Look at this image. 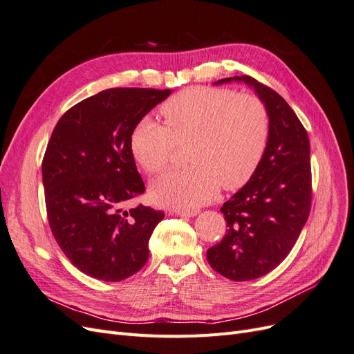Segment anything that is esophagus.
<instances>
[{
    "instance_id": "esophagus-1",
    "label": "esophagus",
    "mask_w": 354,
    "mask_h": 354,
    "mask_svg": "<svg viewBox=\"0 0 354 354\" xmlns=\"http://www.w3.org/2000/svg\"><path fill=\"white\" fill-rule=\"evenodd\" d=\"M174 212L180 217H194L199 214V209H176Z\"/></svg>"
}]
</instances>
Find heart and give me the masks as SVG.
<instances>
[{"label":"heart","instance_id":"heart-1","mask_svg":"<svg viewBox=\"0 0 354 354\" xmlns=\"http://www.w3.org/2000/svg\"><path fill=\"white\" fill-rule=\"evenodd\" d=\"M165 125L143 118L133 128L130 151L147 174L169 165L177 145H187L189 167L169 171L152 186V198L180 209L243 187L259 169L270 138V116L252 94L192 87L160 104Z\"/></svg>","mask_w":354,"mask_h":354}]
</instances>
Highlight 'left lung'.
Returning <instances> with one entry per match:
<instances>
[{
	"label": "left lung",
	"mask_w": 354,
	"mask_h": 354,
	"mask_svg": "<svg viewBox=\"0 0 354 354\" xmlns=\"http://www.w3.org/2000/svg\"><path fill=\"white\" fill-rule=\"evenodd\" d=\"M266 104L270 138L252 178L220 211L227 229L207 251L209 266L230 281H252L276 269L291 252L312 205L310 143L303 124L282 95L243 75Z\"/></svg>",
	"instance_id": "8db88e82"
}]
</instances>
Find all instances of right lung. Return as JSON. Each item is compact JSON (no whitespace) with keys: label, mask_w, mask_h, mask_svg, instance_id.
Listing matches in <instances>:
<instances>
[{"label":"right lung","mask_w":354,"mask_h":354,"mask_svg":"<svg viewBox=\"0 0 354 354\" xmlns=\"http://www.w3.org/2000/svg\"><path fill=\"white\" fill-rule=\"evenodd\" d=\"M171 93L103 90L72 106L53 130L42 159L48 224L69 261L94 279H127L149 259V239L165 214L142 203L125 209L145 194L130 136Z\"/></svg>","instance_id":"right-lung-1"}]
</instances>
